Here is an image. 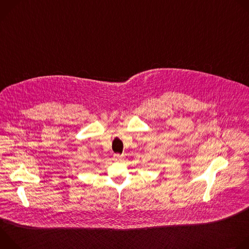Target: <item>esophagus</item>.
Here are the masks:
<instances>
[{
  "label": "esophagus",
  "mask_w": 249,
  "mask_h": 249,
  "mask_svg": "<svg viewBox=\"0 0 249 249\" xmlns=\"http://www.w3.org/2000/svg\"><path fill=\"white\" fill-rule=\"evenodd\" d=\"M122 159H123V157L121 155H119V154H115L113 156V160H115V161H120Z\"/></svg>",
  "instance_id": "34e87169"
}]
</instances>
